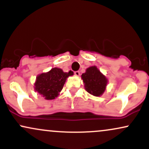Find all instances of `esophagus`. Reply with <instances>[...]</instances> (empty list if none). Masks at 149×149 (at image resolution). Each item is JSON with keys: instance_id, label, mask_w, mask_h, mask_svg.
I'll list each match as a JSON object with an SVG mask.
<instances>
[{"instance_id": "1", "label": "esophagus", "mask_w": 149, "mask_h": 149, "mask_svg": "<svg viewBox=\"0 0 149 149\" xmlns=\"http://www.w3.org/2000/svg\"><path fill=\"white\" fill-rule=\"evenodd\" d=\"M74 74L76 76H80V72L79 71H75Z\"/></svg>"}]
</instances>
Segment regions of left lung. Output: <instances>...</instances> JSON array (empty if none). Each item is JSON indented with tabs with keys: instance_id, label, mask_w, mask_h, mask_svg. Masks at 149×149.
Instances as JSON below:
<instances>
[{
	"instance_id": "1",
	"label": "left lung",
	"mask_w": 149,
	"mask_h": 149,
	"mask_svg": "<svg viewBox=\"0 0 149 149\" xmlns=\"http://www.w3.org/2000/svg\"><path fill=\"white\" fill-rule=\"evenodd\" d=\"M85 90L95 97L102 96L105 92L108 79L96 66L88 68L81 76Z\"/></svg>"
}]
</instances>
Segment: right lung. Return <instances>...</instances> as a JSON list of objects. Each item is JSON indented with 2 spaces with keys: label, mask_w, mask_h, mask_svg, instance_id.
Instances as JSON below:
<instances>
[{
  "label": "right lung",
  "mask_w": 149,
  "mask_h": 149,
  "mask_svg": "<svg viewBox=\"0 0 149 149\" xmlns=\"http://www.w3.org/2000/svg\"><path fill=\"white\" fill-rule=\"evenodd\" d=\"M73 75V72H64L59 68H52L50 71L38 75L34 90L46 100H54L59 96L66 79Z\"/></svg>",
  "instance_id": "1"
}]
</instances>
